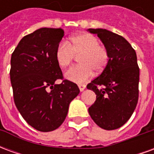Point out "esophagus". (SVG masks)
<instances>
[{"label":"esophagus","instance_id":"1","mask_svg":"<svg viewBox=\"0 0 154 154\" xmlns=\"http://www.w3.org/2000/svg\"><path fill=\"white\" fill-rule=\"evenodd\" d=\"M78 87H79V90L81 91H83L85 90V88H86V86L85 85H82V84H80V85H78Z\"/></svg>","mask_w":154,"mask_h":154}]
</instances>
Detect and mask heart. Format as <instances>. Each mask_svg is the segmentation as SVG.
Instances as JSON below:
<instances>
[{"instance_id":"heart-1","label":"heart","mask_w":154,"mask_h":154,"mask_svg":"<svg viewBox=\"0 0 154 154\" xmlns=\"http://www.w3.org/2000/svg\"><path fill=\"white\" fill-rule=\"evenodd\" d=\"M76 55H79L81 64L71 67L65 73L67 80L82 83L92 77L93 71L99 73L106 67L109 54L99 41L90 34H80L70 38V42H61L56 49V60L63 68L68 67Z\"/></svg>"}]
</instances>
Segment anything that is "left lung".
<instances>
[{
	"instance_id": "8db88e82",
	"label": "left lung",
	"mask_w": 154,
	"mask_h": 154,
	"mask_svg": "<svg viewBox=\"0 0 154 154\" xmlns=\"http://www.w3.org/2000/svg\"><path fill=\"white\" fill-rule=\"evenodd\" d=\"M96 34L109 54L103 72L87 86L97 95L88 112L106 130L121 127L131 117L139 99V68L134 49L125 38L105 29H88Z\"/></svg>"
}]
</instances>
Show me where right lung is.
<instances>
[{
    "label": "right lung",
    "instance_id": "right-lung-1",
    "mask_svg": "<svg viewBox=\"0 0 154 154\" xmlns=\"http://www.w3.org/2000/svg\"><path fill=\"white\" fill-rule=\"evenodd\" d=\"M62 29L41 28L21 38L11 59L14 101L29 125L41 132L63 123L69 104L80 92L77 84L63 80L56 49L63 37Z\"/></svg>",
    "mask_w": 154,
    "mask_h": 154
}]
</instances>
